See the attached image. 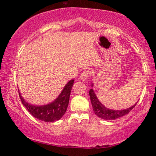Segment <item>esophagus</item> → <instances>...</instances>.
<instances>
[{"mask_svg": "<svg viewBox=\"0 0 156 156\" xmlns=\"http://www.w3.org/2000/svg\"><path fill=\"white\" fill-rule=\"evenodd\" d=\"M91 76V72L89 70H84L80 75V79L82 80H86L88 79L89 77Z\"/></svg>", "mask_w": 156, "mask_h": 156, "instance_id": "34e87169", "label": "esophagus"}]
</instances>
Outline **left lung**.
I'll return each instance as SVG.
<instances>
[{
	"label": "left lung",
	"instance_id": "1",
	"mask_svg": "<svg viewBox=\"0 0 156 156\" xmlns=\"http://www.w3.org/2000/svg\"><path fill=\"white\" fill-rule=\"evenodd\" d=\"M89 96H90L91 103H92V108L94 114L101 119H106V120H113V119H116L117 118L126 115L136 105V103L130 108L125 109V110H111V109L105 108L104 105L101 104V102L97 98L92 89L89 90Z\"/></svg>",
	"mask_w": 156,
	"mask_h": 156
}]
</instances>
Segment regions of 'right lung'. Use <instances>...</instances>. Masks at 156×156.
Instances as JSON below:
<instances>
[{"label":"right lung","instance_id":"1","mask_svg":"<svg viewBox=\"0 0 156 156\" xmlns=\"http://www.w3.org/2000/svg\"><path fill=\"white\" fill-rule=\"evenodd\" d=\"M73 83L74 80H71L70 81L68 82L57 99L53 103L46 105L37 106V105H31L24 101L20 92L19 96L23 105L26 107L33 117L42 121L51 122L60 119L65 114L69 104V95H70Z\"/></svg>","mask_w":156,"mask_h":156}]
</instances>
